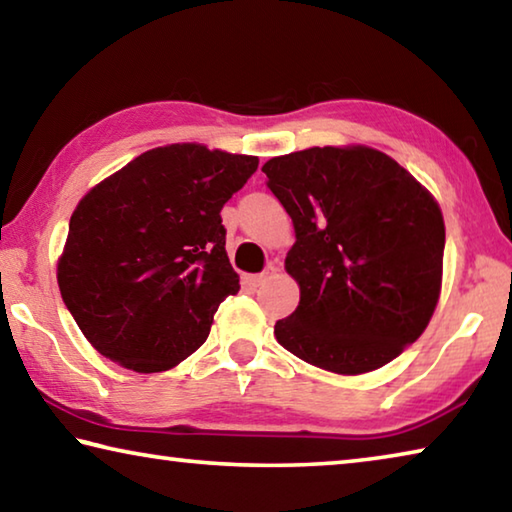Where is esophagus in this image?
Instances as JSON below:
<instances>
[{
	"label": "esophagus",
	"mask_w": 512,
	"mask_h": 512,
	"mask_svg": "<svg viewBox=\"0 0 512 512\" xmlns=\"http://www.w3.org/2000/svg\"><path fill=\"white\" fill-rule=\"evenodd\" d=\"M275 273V266H268L264 273H257V275H250L248 277V282L253 284V287H262V284L268 280V277H271Z\"/></svg>",
	"instance_id": "obj_1"
}]
</instances>
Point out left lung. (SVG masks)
<instances>
[{"mask_svg":"<svg viewBox=\"0 0 512 512\" xmlns=\"http://www.w3.org/2000/svg\"><path fill=\"white\" fill-rule=\"evenodd\" d=\"M262 171L296 230L284 268L300 302L275 323L277 343L336 375L400 357L440 298L445 221L436 198L370 146H314Z\"/></svg>","mask_w":512,"mask_h":512,"instance_id":"obj_1","label":"left lung"}]
</instances>
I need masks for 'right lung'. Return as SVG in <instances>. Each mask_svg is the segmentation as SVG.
Returning <instances> with one entry per match:
<instances>
[{"label":"right lung","instance_id":"1","mask_svg":"<svg viewBox=\"0 0 512 512\" xmlns=\"http://www.w3.org/2000/svg\"><path fill=\"white\" fill-rule=\"evenodd\" d=\"M257 164L203 144L158 146L81 198L58 287L94 350L162 372L201 348L216 309L239 291L221 210Z\"/></svg>","mask_w":512,"mask_h":512}]
</instances>
